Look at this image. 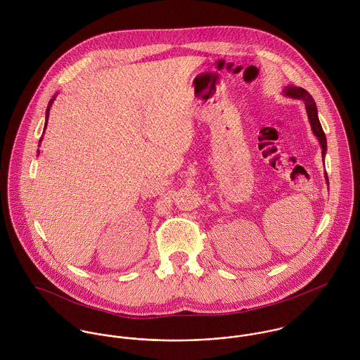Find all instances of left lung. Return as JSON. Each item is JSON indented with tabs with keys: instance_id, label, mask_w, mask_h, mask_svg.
Instances as JSON below:
<instances>
[{
	"instance_id": "obj_1",
	"label": "left lung",
	"mask_w": 360,
	"mask_h": 360,
	"mask_svg": "<svg viewBox=\"0 0 360 360\" xmlns=\"http://www.w3.org/2000/svg\"><path fill=\"white\" fill-rule=\"evenodd\" d=\"M283 96L284 97H288V98H294V100H301L302 103H305V108H307V113H308L309 123H310V127H311V131L313 134L317 137L319 140V144H320V148H321V156H323V162H324V155L327 151V140H326V134L321 129V124H320V120H319V116H317V106L314 100L311 98V96L309 94L308 91L302 87H297V86H285L283 89ZM324 179L328 183V177L327 174L324 173Z\"/></svg>"
}]
</instances>
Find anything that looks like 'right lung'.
I'll use <instances>...</instances> for the list:
<instances>
[{
  "label": "right lung",
  "instance_id": "right-lung-1",
  "mask_svg": "<svg viewBox=\"0 0 360 360\" xmlns=\"http://www.w3.org/2000/svg\"><path fill=\"white\" fill-rule=\"evenodd\" d=\"M56 96L58 94H55L53 97L51 98V101L49 103V106H47V110H46V124H44V130H46V127H47V122H49V116H50V108H51L52 103L55 101V98H56ZM43 141V136H41V139H40V143ZM40 143H39V146H40ZM40 154V151H37V155Z\"/></svg>",
  "mask_w": 360,
  "mask_h": 360
}]
</instances>
